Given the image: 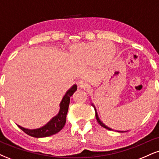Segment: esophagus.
<instances>
[{"label": "esophagus", "instance_id": "obj_1", "mask_svg": "<svg viewBox=\"0 0 159 159\" xmlns=\"http://www.w3.org/2000/svg\"><path fill=\"white\" fill-rule=\"evenodd\" d=\"M78 85H79L80 87H81V88H84V89H86L88 87V84L85 81H84V80H81L79 82H78Z\"/></svg>", "mask_w": 159, "mask_h": 159}]
</instances>
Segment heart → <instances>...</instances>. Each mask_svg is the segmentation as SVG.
<instances>
[{"label": "heart", "instance_id": "b5f03b06", "mask_svg": "<svg viewBox=\"0 0 159 159\" xmlns=\"http://www.w3.org/2000/svg\"><path fill=\"white\" fill-rule=\"evenodd\" d=\"M105 44L110 45V52H108V47H104ZM103 51H102V50ZM105 52V55L103 54ZM72 56L76 61L89 63L96 61V62H103L110 59L114 54V48L107 42H92L75 45L72 48Z\"/></svg>", "mask_w": 159, "mask_h": 159}]
</instances>
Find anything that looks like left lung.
I'll return each instance as SVG.
<instances>
[{"mask_svg":"<svg viewBox=\"0 0 159 159\" xmlns=\"http://www.w3.org/2000/svg\"><path fill=\"white\" fill-rule=\"evenodd\" d=\"M92 105L94 107V109H95V111H96V120H97V122L98 123V124H100V125H101V126H102V127H104V128H105V129H108V130H113V129H111V128H109V127H107V125H105V124H104L101 121V120H99V118H98V114H97V111H96V107H95V106L93 105L92 104ZM117 132H123V131H117Z\"/></svg>","mask_w":159,"mask_h":159,"instance_id":"8db88e82","label":"left lung"}]
</instances>
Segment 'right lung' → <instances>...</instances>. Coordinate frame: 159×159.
Here are the masks:
<instances>
[{"instance_id": "right-lung-1", "label": "right lung", "mask_w": 159, "mask_h": 159, "mask_svg": "<svg viewBox=\"0 0 159 159\" xmlns=\"http://www.w3.org/2000/svg\"><path fill=\"white\" fill-rule=\"evenodd\" d=\"M76 90H77V85L76 84H74L69 90H67L64 96L62 98L61 104H60L59 113L43 127L35 129H28L20 126L19 125H18V126L24 132H25L28 135L34 137V138H45V137H48L57 134L65 125L69 102H70V97Z\"/></svg>"}]
</instances>
